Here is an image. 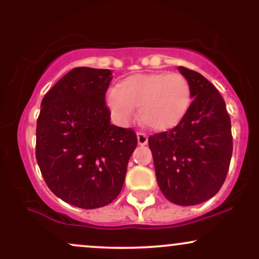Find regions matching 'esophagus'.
Returning a JSON list of instances; mask_svg holds the SVG:
<instances>
[{"label":"esophagus","instance_id":"obj_1","mask_svg":"<svg viewBox=\"0 0 259 259\" xmlns=\"http://www.w3.org/2000/svg\"><path fill=\"white\" fill-rule=\"evenodd\" d=\"M136 135H138V142H139V145H141V146H144V145L147 144V142H148V136L146 135V134L139 132L138 134H136Z\"/></svg>","mask_w":259,"mask_h":259}]
</instances>
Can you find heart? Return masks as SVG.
Returning <instances> with one entry per match:
<instances>
[{"label": "heart", "instance_id": "heart-1", "mask_svg": "<svg viewBox=\"0 0 259 259\" xmlns=\"http://www.w3.org/2000/svg\"><path fill=\"white\" fill-rule=\"evenodd\" d=\"M191 105V86L180 73L135 74L121 80L107 94V106L119 123L140 108L145 125L164 132L180 124Z\"/></svg>", "mask_w": 259, "mask_h": 259}]
</instances>
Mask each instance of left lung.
I'll return each instance as SVG.
<instances>
[{
  "mask_svg": "<svg viewBox=\"0 0 259 259\" xmlns=\"http://www.w3.org/2000/svg\"><path fill=\"white\" fill-rule=\"evenodd\" d=\"M189 80L191 97L185 118L168 132L148 138L163 195L179 206L209 200L227 178L231 154L230 115L218 90L195 70L178 67Z\"/></svg>",
  "mask_w": 259,
  "mask_h": 259,
  "instance_id": "1",
  "label": "left lung"
}]
</instances>
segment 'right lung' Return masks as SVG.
<instances>
[{
  "mask_svg": "<svg viewBox=\"0 0 259 259\" xmlns=\"http://www.w3.org/2000/svg\"><path fill=\"white\" fill-rule=\"evenodd\" d=\"M111 80L109 69L74 68L45 95L37 118L35 156L47 186L84 209L117 198L138 145L132 127L111 124Z\"/></svg>",
  "mask_w": 259,
  "mask_h": 259,
  "instance_id": "obj_1",
  "label": "right lung"
}]
</instances>
